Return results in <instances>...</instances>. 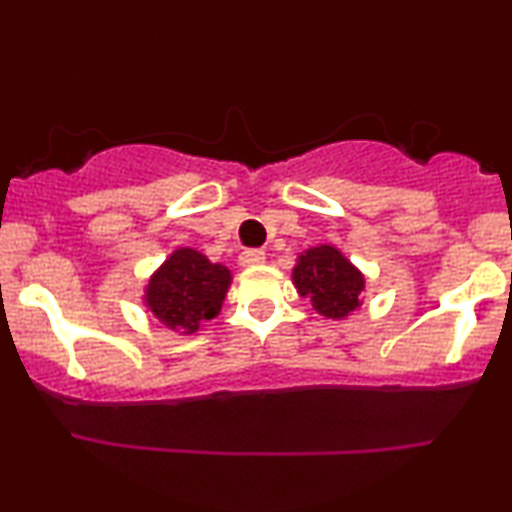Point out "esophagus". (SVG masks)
<instances>
[{
  "instance_id": "1",
  "label": "esophagus",
  "mask_w": 512,
  "mask_h": 512,
  "mask_svg": "<svg viewBox=\"0 0 512 512\" xmlns=\"http://www.w3.org/2000/svg\"><path fill=\"white\" fill-rule=\"evenodd\" d=\"M261 263H265V254H263V251H258V249L244 251V254L240 256L242 268H256V265H261Z\"/></svg>"
}]
</instances>
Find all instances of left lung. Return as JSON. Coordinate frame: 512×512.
I'll return each mask as SVG.
<instances>
[{
	"mask_svg": "<svg viewBox=\"0 0 512 512\" xmlns=\"http://www.w3.org/2000/svg\"><path fill=\"white\" fill-rule=\"evenodd\" d=\"M293 286L310 298L314 310L326 319H347L363 303L366 277L333 244L303 251L293 265Z\"/></svg>",
	"mask_w": 512,
	"mask_h": 512,
	"instance_id": "left-lung-1",
	"label": "left lung"
}]
</instances>
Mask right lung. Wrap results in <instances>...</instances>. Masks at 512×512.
Here are the masks:
<instances>
[{"instance_id": "right-lung-1", "label": "right lung", "mask_w": 512, "mask_h": 512, "mask_svg": "<svg viewBox=\"0 0 512 512\" xmlns=\"http://www.w3.org/2000/svg\"><path fill=\"white\" fill-rule=\"evenodd\" d=\"M233 282L226 265L212 263L191 247L174 249L144 286V305L160 324L193 335L221 312Z\"/></svg>"}]
</instances>
